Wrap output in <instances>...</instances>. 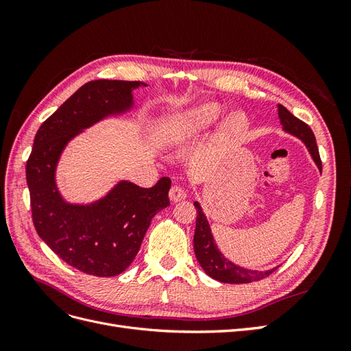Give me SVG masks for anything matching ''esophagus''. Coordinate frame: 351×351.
I'll use <instances>...</instances> for the list:
<instances>
[{
  "label": "esophagus",
  "instance_id": "34e87169",
  "mask_svg": "<svg viewBox=\"0 0 351 351\" xmlns=\"http://www.w3.org/2000/svg\"><path fill=\"white\" fill-rule=\"evenodd\" d=\"M186 190L183 187H180L178 184H174L171 186V189H169V199H171L173 202H178V200H183L186 199Z\"/></svg>",
  "mask_w": 351,
  "mask_h": 351
}]
</instances>
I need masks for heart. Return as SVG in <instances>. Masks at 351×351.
I'll return each instance as SVG.
<instances>
[{
    "label": "heart",
    "instance_id": "1",
    "mask_svg": "<svg viewBox=\"0 0 351 351\" xmlns=\"http://www.w3.org/2000/svg\"><path fill=\"white\" fill-rule=\"evenodd\" d=\"M222 108L217 102H205L196 105L173 115L164 127V139L177 143L205 130L212 123H215L221 115ZM247 127V119L241 112L231 114L226 120V130L228 134H241Z\"/></svg>",
    "mask_w": 351,
    "mask_h": 351
}]
</instances>
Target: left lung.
I'll return each mask as SVG.
<instances>
[{
    "label": "left lung",
    "instance_id": "8db88e82",
    "mask_svg": "<svg viewBox=\"0 0 351 351\" xmlns=\"http://www.w3.org/2000/svg\"><path fill=\"white\" fill-rule=\"evenodd\" d=\"M278 115L280 121L282 124V129L295 137H299L300 141L306 145L307 151L312 155L315 164L322 171V162L319 156V149H317L315 134L312 129L304 121L299 120L294 117L289 110L282 105H278ZM196 208V230L193 237V247L196 259L200 263V267L209 275L210 278H214L221 282L227 284H246L252 281H259L269 277V275L277 271V268H272L268 271H250L246 268L237 267V265L228 261L227 258L222 256V253L218 250L217 244L214 243V237L209 228V224L206 221V217L202 210L199 202H195Z\"/></svg>",
    "mask_w": 351,
    "mask_h": 351
}]
</instances>
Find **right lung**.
Instances as JSON below:
<instances>
[{"label": "right lung", "mask_w": 351, "mask_h": 351, "mask_svg": "<svg viewBox=\"0 0 351 351\" xmlns=\"http://www.w3.org/2000/svg\"><path fill=\"white\" fill-rule=\"evenodd\" d=\"M141 82L92 80L42 123L26 162L32 219L39 237L70 267L95 277H114L130 267L156 212L169 205L171 180L149 189L120 182L90 205L66 204L56 186V167L66 145L83 129L132 108Z\"/></svg>", "instance_id": "1"}]
</instances>
